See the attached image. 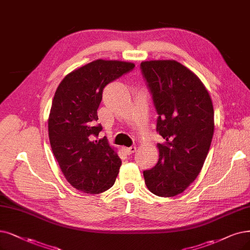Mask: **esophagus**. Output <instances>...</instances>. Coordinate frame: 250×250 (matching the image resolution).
Here are the masks:
<instances>
[{
    "instance_id": "34e87169",
    "label": "esophagus",
    "mask_w": 250,
    "mask_h": 250,
    "mask_svg": "<svg viewBox=\"0 0 250 250\" xmlns=\"http://www.w3.org/2000/svg\"><path fill=\"white\" fill-rule=\"evenodd\" d=\"M136 151V146H130V147H124V152L127 155H131Z\"/></svg>"
}]
</instances>
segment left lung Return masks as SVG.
<instances>
[{
    "label": "left lung",
    "mask_w": 250,
    "mask_h": 250,
    "mask_svg": "<svg viewBox=\"0 0 250 250\" xmlns=\"http://www.w3.org/2000/svg\"><path fill=\"white\" fill-rule=\"evenodd\" d=\"M159 115L158 163L144 171L153 194L183 193L200 173L214 132V111L209 92L191 69L170 59L141 63Z\"/></svg>",
    "instance_id": "1"
}]
</instances>
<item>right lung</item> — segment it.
Listing matches in <instances>:
<instances>
[{"instance_id":"add662e5","label":"right lung","mask_w":250,"mask_h":250,"mask_svg":"<svg viewBox=\"0 0 250 250\" xmlns=\"http://www.w3.org/2000/svg\"><path fill=\"white\" fill-rule=\"evenodd\" d=\"M132 62L97 59L67 74L58 85L48 119L49 141L66 181L80 192L101 194L116 182L122 162L102 131L97 108L104 88L131 71Z\"/></svg>"}]
</instances>
